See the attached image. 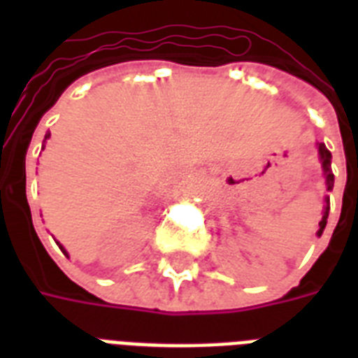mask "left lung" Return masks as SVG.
Segmentation results:
<instances>
[{
    "label": "left lung",
    "mask_w": 358,
    "mask_h": 358,
    "mask_svg": "<svg viewBox=\"0 0 358 358\" xmlns=\"http://www.w3.org/2000/svg\"><path fill=\"white\" fill-rule=\"evenodd\" d=\"M317 157H320V163H322V171H323V178H325V187L327 191H333L334 187V174L333 169H331V162H333V156H331V152L327 150V146L323 145V143H317ZM327 217H329V196H325V206H323V217L320 221V229H317L316 236L323 234V230H325V224H327Z\"/></svg>",
    "instance_id": "obj_1"
}]
</instances>
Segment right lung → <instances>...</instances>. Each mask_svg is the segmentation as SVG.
Masks as SVG:
<instances>
[{
	"instance_id": "obj_1",
	"label": "right lung",
	"mask_w": 358,
	"mask_h": 358,
	"mask_svg": "<svg viewBox=\"0 0 358 358\" xmlns=\"http://www.w3.org/2000/svg\"><path fill=\"white\" fill-rule=\"evenodd\" d=\"M48 139H50V134H46V135H44V145H46V141H48ZM55 243H57V245H59V249L63 250V255H64V256H69V252H66V249H64L63 245L59 243V241H55Z\"/></svg>"
}]
</instances>
